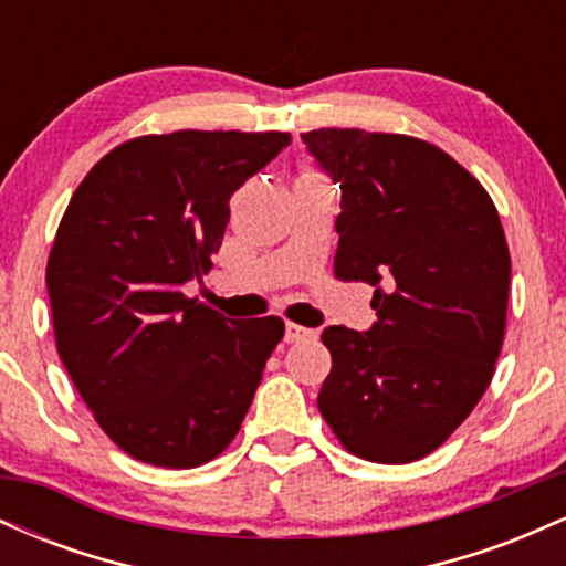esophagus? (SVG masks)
Masks as SVG:
<instances>
[{
    "instance_id": "esophagus-1",
    "label": "esophagus",
    "mask_w": 566,
    "mask_h": 566,
    "mask_svg": "<svg viewBox=\"0 0 566 566\" xmlns=\"http://www.w3.org/2000/svg\"><path fill=\"white\" fill-rule=\"evenodd\" d=\"M314 337H316V329L301 327V324H292V322H287V327H284V340H287V343L314 340Z\"/></svg>"
}]
</instances>
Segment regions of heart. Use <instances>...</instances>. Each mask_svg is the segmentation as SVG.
Returning <instances> with one entry per match:
<instances>
[{
    "instance_id": "b5f03b06",
    "label": "heart",
    "mask_w": 566,
    "mask_h": 566,
    "mask_svg": "<svg viewBox=\"0 0 566 566\" xmlns=\"http://www.w3.org/2000/svg\"><path fill=\"white\" fill-rule=\"evenodd\" d=\"M303 175H314V172H303Z\"/></svg>"
}]
</instances>
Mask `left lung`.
Returning a JSON list of instances; mask_svg holds the SVG:
<instances>
[{
	"label": "left lung",
	"instance_id": "1",
	"mask_svg": "<svg viewBox=\"0 0 566 566\" xmlns=\"http://www.w3.org/2000/svg\"><path fill=\"white\" fill-rule=\"evenodd\" d=\"M340 184L335 276L375 287L367 333L327 327L322 418L373 463H412L479 405L503 348L511 255L495 201L433 143L322 127L303 133Z\"/></svg>",
	"mask_w": 566,
	"mask_h": 566
}]
</instances>
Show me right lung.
Segmentation results:
<instances>
[{
    "label": "right lung",
    "instance_id": "1",
    "mask_svg": "<svg viewBox=\"0 0 566 566\" xmlns=\"http://www.w3.org/2000/svg\"><path fill=\"white\" fill-rule=\"evenodd\" d=\"M290 133L178 129L112 148L71 197L48 261L55 346L97 426L159 469H197L242 428L284 322L184 295L212 269L229 199Z\"/></svg>",
    "mask_w": 566,
    "mask_h": 566
}]
</instances>
